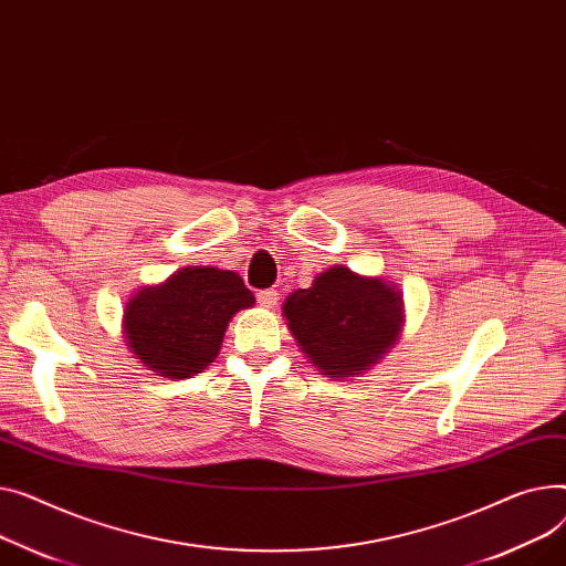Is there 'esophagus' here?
<instances>
[{
    "mask_svg": "<svg viewBox=\"0 0 566 566\" xmlns=\"http://www.w3.org/2000/svg\"><path fill=\"white\" fill-rule=\"evenodd\" d=\"M256 300H259V305H261V307H266V310H273V307L277 305V300H280V293H277L275 289H266V291H259Z\"/></svg>",
    "mask_w": 566,
    "mask_h": 566,
    "instance_id": "esophagus-1",
    "label": "esophagus"
}]
</instances>
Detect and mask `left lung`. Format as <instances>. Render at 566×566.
<instances>
[{
    "instance_id": "obj_1",
    "label": "left lung",
    "mask_w": 566,
    "mask_h": 566,
    "mask_svg": "<svg viewBox=\"0 0 566 566\" xmlns=\"http://www.w3.org/2000/svg\"><path fill=\"white\" fill-rule=\"evenodd\" d=\"M282 312L300 350L332 380L359 378L380 364L405 321L398 289L346 266H332L310 289L293 291Z\"/></svg>"
}]
</instances>
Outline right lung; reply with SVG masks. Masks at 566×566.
<instances>
[{"mask_svg": "<svg viewBox=\"0 0 566 566\" xmlns=\"http://www.w3.org/2000/svg\"><path fill=\"white\" fill-rule=\"evenodd\" d=\"M252 305V291L234 271L186 266L132 295L125 338L140 364L161 378H193L218 357L232 316Z\"/></svg>", "mask_w": 566, "mask_h": 566, "instance_id": "obj_1", "label": "right lung"}]
</instances>
